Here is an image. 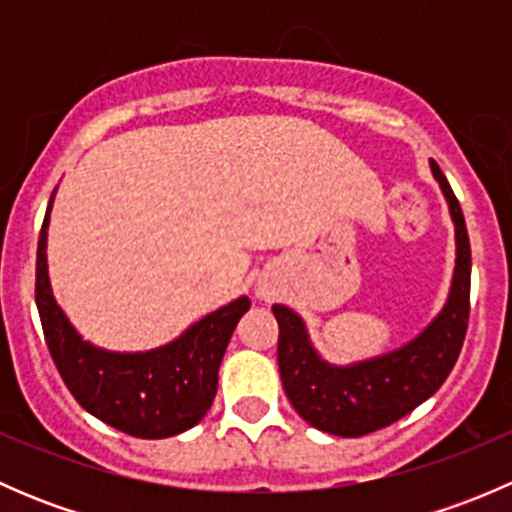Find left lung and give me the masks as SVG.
Instances as JSON below:
<instances>
[{"label": "left lung", "instance_id": "left-lung-1", "mask_svg": "<svg viewBox=\"0 0 512 512\" xmlns=\"http://www.w3.org/2000/svg\"><path fill=\"white\" fill-rule=\"evenodd\" d=\"M431 170L456 223L458 257L446 309L421 337L394 354L339 369L314 354L292 309L272 307L280 324L277 364L285 394L294 411L319 431L356 438L391 426L436 394L456 366L471 317V242L456 193L436 160Z\"/></svg>", "mask_w": 512, "mask_h": 512}]
</instances>
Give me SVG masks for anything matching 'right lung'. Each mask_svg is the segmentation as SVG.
<instances>
[{
    "label": "right lung",
    "instance_id": "right-lung-1",
    "mask_svg": "<svg viewBox=\"0 0 512 512\" xmlns=\"http://www.w3.org/2000/svg\"><path fill=\"white\" fill-rule=\"evenodd\" d=\"M51 208V200H49ZM46 210L36 247V307L51 359L66 389L89 414L136 438H168L208 414L223 354L250 299L200 319L178 342L146 354H111L81 342L56 307L46 277Z\"/></svg>",
    "mask_w": 512,
    "mask_h": 512
}]
</instances>
